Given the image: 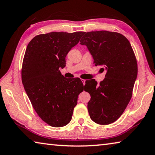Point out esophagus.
<instances>
[{
	"label": "esophagus",
	"mask_w": 155,
	"mask_h": 155,
	"mask_svg": "<svg viewBox=\"0 0 155 155\" xmlns=\"http://www.w3.org/2000/svg\"><path fill=\"white\" fill-rule=\"evenodd\" d=\"M81 80H82V82L83 83L84 85H85V83H86V80L84 79H81Z\"/></svg>",
	"instance_id": "esophagus-1"
}]
</instances>
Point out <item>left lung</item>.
I'll return each mask as SVG.
<instances>
[{"label": "left lung", "instance_id": "left-lung-1", "mask_svg": "<svg viewBox=\"0 0 155 155\" xmlns=\"http://www.w3.org/2000/svg\"><path fill=\"white\" fill-rule=\"evenodd\" d=\"M80 40L87 46L95 66L106 70L97 84L87 80L84 91L91 94L88 110L94 123L106 125L120 117L131 100L137 75L136 57L129 40L120 33L107 31L84 32Z\"/></svg>", "mask_w": 155, "mask_h": 155}]
</instances>
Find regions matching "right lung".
<instances>
[{"mask_svg":"<svg viewBox=\"0 0 155 155\" xmlns=\"http://www.w3.org/2000/svg\"><path fill=\"white\" fill-rule=\"evenodd\" d=\"M84 34L82 31L41 34L27 45L21 81L35 112L51 127L69 123L78 95L84 91L80 78L67 79L59 70L65 67L67 54Z\"/></svg>","mask_w":155,"mask_h":155,"instance_id":"obj_1","label":"right lung"}]
</instances>
